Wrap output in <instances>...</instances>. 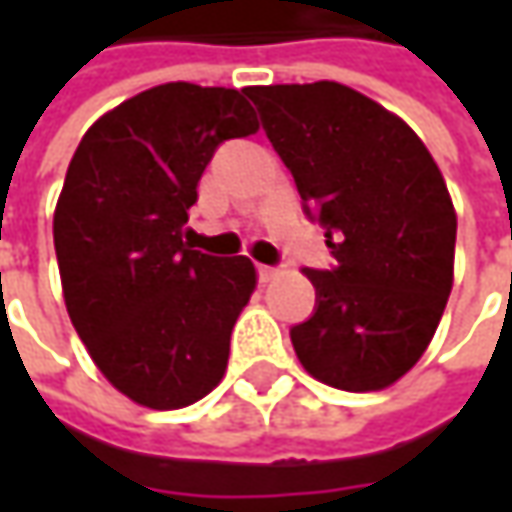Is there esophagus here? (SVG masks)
I'll list each match as a JSON object with an SVG mask.
<instances>
[{
    "mask_svg": "<svg viewBox=\"0 0 512 512\" xmlns=\"http://www.w3.org/2000/svg\"><path fill=\"white\" fill-rule=\"evenodd\" d=\"M276 276H279V267L259 265V279H262V282H273Z\"/></svg>",
    "mask_w": 512,
    "mask_h": 512,
    "instance_id": "1",
    "label": "esophagus"
}]
</instances>
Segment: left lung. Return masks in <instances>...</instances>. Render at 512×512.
<instances>
[{
	"instance_id": "left-lung-1",
	"label": "left lung",
	"mask_w": 512,
	"mask_h": 512,
	"mask_svg": "<svg viewBox=\"0 0 512 512\" xmlns=\"http://www.w3.org/2000/svg\"><path fill=\"white\" fill-rule=\"evenodd\" d=\"M336 270H310L316 313L290 330L313 379L347 393L399 382L422 359L453 287L456 210L404 119L339 82L247 88Z\"/></svg>"
}]
</instances>
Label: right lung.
I'll use <instances>...</instances> for the list:
<instances>
[{"mask_svg":"<svg viewBox=\"0 0 512 512\" xmlns=\"http://www.w3.org/2000/svg\"><path fill=\"white\" fill-rule=\"evenodd\" d=\"M256 130L245 90L168 82L99 116L70 159L53 210L62 296L130 402L179 410L225 376L256 267L193 250L185 222L213 150Z\"/></svg>","mask_w":512,"mask_h":512,"instance_id":"1","label":"right lung"}]
</instances>
